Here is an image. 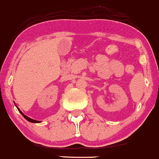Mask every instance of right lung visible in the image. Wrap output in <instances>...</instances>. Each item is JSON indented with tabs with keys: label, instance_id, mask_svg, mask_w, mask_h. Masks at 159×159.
Masks as SVG:
<instances>
[{
	"label": "right lung",
	"instance_id": "1",
	"mask_svg": "<svg viewBox=\"0 0 159 159\" xmlns=\"http://www.w3.org/2000/svg\"><path fill=\"white\" fill-rule=\"evenodd\" d=\"M14 104H15V103H14ZM15 106H16V107L17 108V109H18L19 111L20 112V114H21V115H22V116L25 118V119H27V120L28 121H30V122H32V123H40V122H41L40 121H37V120H34V119H31V118H30V117L27 116H26V115H25V114H23L22 112H21V111L20 109H19V108L18 107H17L16 104H15Z\"/></svg>",
	"mask_w": 159,
	"mask_h": 159
}]
</instances>
